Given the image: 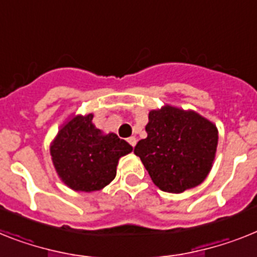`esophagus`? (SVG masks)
Instances as JSON below:
<instances>
[{
    "label": "esophagus",
    "mask_w": 257,
    "mask_h": 257,
    "mask_svg": "<svg viewBox=\"0 0 257 257\" xmlns=\"http://www.w3.org/2000/svg\"><path fill=\"white\" fill-rule=\"evenodd\" d=\"M126 141H128V142H129V145L133 146V148H135L136 144H137V140H136V137H129V139L126 140Z\"/></svg>",
    "instance_id": "1"
}]
</instances>
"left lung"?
Masks as SVG:
<instances>
[{
	"mask_svg": "<svg viewBox=\"0 0 257 257\" xmlns=\"http://www.w3.org/2000/svg\"><path fill=\"white\" fill-rule=\"evenodd\" d=\"M148 137L135 148L159 189L182 193L208 176L214 161L218 132L193 111L163 107L149 112Z\"/></svg>",
	"mask_w": 257,
	"mask_h": 257,
	"instance_id": "left-lung-1",
	"label": "left lung"
}]
</instances>
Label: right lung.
Returning <instances> with one entry per match:
<instances>
[{
	"label": "right lung",
	"mask_w": 257,
	"mask_h": 257,
	"mask_svg": "<svg viewBox=\"0 0 257 257\" xmlns=\"http://www.w3.org/2000/svg\"><path fill=\"white\" fill-rule=\"evenodd\" d=\"M133 148L115 133L103 135L92 124V115L75 116L66 122L51 146L55 169L74 191L104 188L115 179L120 157Z\"/></svg>",
	"instance_id": "right-lung-1"
}]
</instances>
